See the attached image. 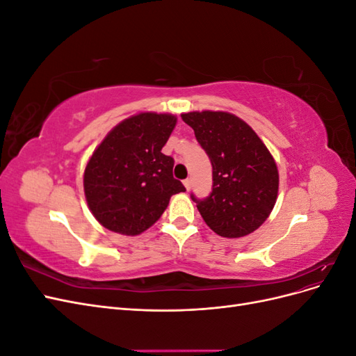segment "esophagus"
<instances>
[{
	"label": "esophagus",
	"mask_w": 356,
	"mask_h": 356,
	"mask_svg": "<svg viewBox=\"0 0 356 356\" xmlns=\"http://www.w3.org/2000/svg\"><path fill=\"white\" fill-rule=\"evenodd\" d=\"M182 184H184V187H186L187 190H190V188H191V179H190V178L184 179V181H182Z\"/></svg>",
	"instance_id": "1"
}]
</instances>
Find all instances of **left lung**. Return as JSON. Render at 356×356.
<instances>
[{"instance_id":"1","label":"left lung","mask_w":356,"mask_h":356,"mask_svg":"<svg viewBox=\"0 0 356 356\" xmlns=\"http://www.w3.org/2000/svg\"><path fill=\"white\" fill-rule=\"evenodd\" d=\"M195 131L212 165V191L197 199V209L222 238H242L257 230L270 215L279 174L270 152L239 117L224 111L181 114Z\"/></svg>"}]
</instances>
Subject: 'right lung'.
<instances>
[{
    "label": "right lung",
    "mask_w": 356,
    "mask_h": 356,
    "mask_svg": "<svg viewBox=\"0 0 356 356\" xmlns=\"http://www.w3.org/2000/svg\"><path fill=\"white\" fill-rule=\"evenodd\" d=\"M177 124L172 114L139 113L118 123L84 170V195L105 229L135 236L161 217L172 195L186 191L161 148Z\"/></svg>",
    "instance_id": "right-lung-1"
}]
</instances>
